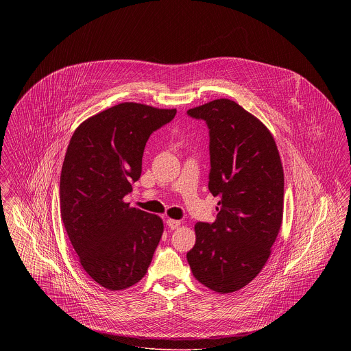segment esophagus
<instances>
[{"label":"esophagus","instance_id":"esophagus-1","mask_svg":"<svg viewBox=\"0 0 351 351\" xmlns=\"http://www.w3.org/2000/svg\"><path fill=\"white\" fill-rule=\"evenodd\" d=\"M167 226L171 230H175V229H178L180 226V221L169 218V219H167Z\"/></svg>","mask_w":351,"mask_h":351}]
</instances>
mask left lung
<instances>
[{
    "label": "left lung",
    "mask_w": 351,
    "mask_h": 351,
    "mask_svg": "<svg viewBox=\"0 0 351 351\" xmlns=\"http://www.w3.org/2000/svg\"><path fill=\"white\" fill-rule=\"evenodd\" d=\"M209 129V191L219 197L213 223L195 225L186 259L193 276L218 293L250 283L265 267L283 221L284 172L267 128L228 99L189 109Z\"/></svg>",
    "instance_id": "left-lung-1"
}]
</instances>
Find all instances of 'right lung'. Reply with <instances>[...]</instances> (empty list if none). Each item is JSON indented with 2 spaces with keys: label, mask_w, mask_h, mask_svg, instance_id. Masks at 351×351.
<instances>
[{
  "label": "right lung",
  "mask_w": 351,
  "mask_h": 351,
  "mask_svg": "<svg viewBox=\"0 0 351 351\" xmlns=\"http://www.w3.org/2000/svg\"><path fill=\"white\" fill-rule=\"evenodd\" d=\"M175 114L176 109L122 102L85 119L69 141L60 215L85 272L106 289L138 283L162 238V218L123 197L141 178L151 134Z\"/></svg>",
  "instance_id": "add662e5"
}]
</instances>
